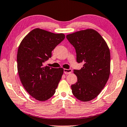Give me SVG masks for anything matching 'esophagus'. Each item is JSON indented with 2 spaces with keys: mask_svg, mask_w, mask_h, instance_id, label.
Here are the masks:
<instances>
[{
  "mask_svg": "<svg viewBox=\"0 0 127 127\" xmlns=\"http://www.w3.org/2000/svg\"><path fill=\"white\" fill-rule=\"evenodd\" d=\"M64 72L65 74H70V73L72 72V70L69 69H64Z\"/></svg>",
  "mask_w": 127,
  "mask_h": 127,
  "instance_id": "1",
  "label": "esophagus"
}]
</instances>
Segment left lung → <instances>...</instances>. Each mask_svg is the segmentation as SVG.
Segmentation results:
<instances>
[{
  "mask_svg": "<svg viewBox=\"0 0 127 127\" xmlns=\"http://www.w3.org/2000/svg\"><path fill=\"white\" fill-rule=\"evenodd\" d=\"M66 38L76 50L77 62L84 63L80 70H74L77 82L71 86L72 93L79 100L89 101L100 94L109 78V47L101 35L93 29L68 34Z\"/></svg>",
  "mask_w": 127,
  "mask_h": 127,
  "instance_id": "8db88e82",
  "label": "left lung"
}]
</instances>
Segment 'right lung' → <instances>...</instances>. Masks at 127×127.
I'll list each match as a JSON object with an SVG mask.
<instances>
[{"label": "right lung", "mask_w": 127, "mask_h": 127, "mask_svg": "<svg viewBox=\"0 0 127 127\" xmlns=\"http://www.w3.org/2000/svg\"><path fill=\"white\" fill-rule=\"evenodd\" d=\"M65 37L62 33L35 29L20 43L17 53L20 80L29 94L38 101H46L52 97L61 79L64 69L43 64L51 57V51Z\"/></svg>", "instance_id": "right-lung-1"}]
</instances>
